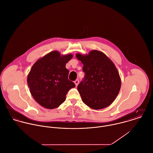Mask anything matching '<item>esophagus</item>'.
<instances>
[{
  "instance_id": "34e87169",
  "label": "esophagus",
  "mask_w": 153,
  "mask_h": 153,
  "mask_svg": "<svg viewBox=\"0 0 153 153\" xmlns=\"http://www.w3.org/2000/svg\"><path fill=\"white\" fill-rule=\"evenodd\" d=\"M74 83H75V85H76V86H77V85H78V84H79V80H78V79L75 80V82H74Z\"/></svg>"
}]
</instances>
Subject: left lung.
<instances>
[{
	"mask_svg": "<svg viewBox=\"0 0 153 153\" xmlns=\"http://www.w3.org/2000/svg\"><path fill=\"white\" fill-rule=\"evenodd\" d=\"M84 65L85 78L78 85L82 102L92 109L110 105L121 87V79L114 63L104 53L93 50L88 54H76Z\"/></svg>",
	"mask_w": 153,
	"mask_h": 153,
	"instance_id": "1",
	"label": "left lung"
}]
</instances>
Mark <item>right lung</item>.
<instances>
[{"label": "right lung", "mask_w": 153, "mask_h": 153, "mask_svg": "<svg viewBox=\"0 0 153 153\" xmlns=\"http://www.w3.org/2000/svg\"><path fill=\"white\" fill-rule=\"evenodd\" d=\"M73 57L71 53L60 54L52 51L38 59L27 76L30 91L40 105L53 109L66 100V95L75 84L68 79L66 64Z\"/></svg>", "instance_id": "1"}]
</instances>
